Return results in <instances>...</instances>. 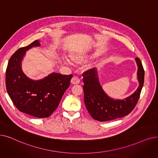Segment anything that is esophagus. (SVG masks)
<instances>
[{
  "label": "esophagus",
  "mask_w": 158,
  "mask_h": 158,
  "mask_svg": "<svg viewBox=\"0 0 158 158\" xmlns=\"http://www.w3.org/2000/svg\"><path fill=\"white\" fill-rule=\"evenodd\" d=\"M70 82L72 85H77V84L79 83L80 80L78 77H73L72 78Z\"/></svg>",
  "instance_id": "obj_1"
}]
</instances>
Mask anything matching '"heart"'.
<instances>
[{"instance_id":"1","label":"heart","mask_w":158,"mask_h":158,"mask_svg":"<svg viewBox=\"0 0 158 158\" xmlns=\"http://www.w3.org/2000/svg\"><path fill=\"white\" fill-rule=\"evenodd\" d=\"M90 56H91V54L87 51L75 52L71 53L70 55L71 59L75 62H77V63L86 61L88 57H90ZM65 62L68 63V60H65ZM91 66L92 65H89V66Z\"/></svg>"}]
</instances>
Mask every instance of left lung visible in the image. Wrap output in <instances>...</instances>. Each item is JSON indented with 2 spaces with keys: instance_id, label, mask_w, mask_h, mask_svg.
Listing matches in <instances>:
<instances>
[{
  "instance_id": "left-lung-1",
  "label": "left lung",
  "mask_w": 158,
  "mask_h": 158,
  "mask_svg": "<svg viewBox=\"0 0 158 158\" xmlns=\"http://www.w3.org/2000/svg\"><path fill=\"white\" fill-rule=\"evenodd\" d=\"M135 61L139 86L133 94L122 100L114 99L106 94L99 81L97 70L92 69L84 73V101L88 111L94 119L100 122L114 120L125 117L135 108L144 83L142 62L138 57Z\"/></svg>"
}]
</instances>
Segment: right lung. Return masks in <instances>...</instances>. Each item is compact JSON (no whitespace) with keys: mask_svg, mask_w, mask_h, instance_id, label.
<instances>
[{"mask_svg":"<svg viewBox=\"0 0 158 158\" xmlns=\"http://www.w3.org/2000/svg\"><path fill=\"white\" fill-rule=\"evenodd\" d=\"M36 40L27 47L18 49L11 57L6 72V86L8 95L20 111L39 118L49 117L57 108L70 86L72 75L56 72L35 80L27 77L22 69L26 52L33 47H40Z\"/></svg>","mask_w":158,"mask_h":158,"instance_id":"1","label":"right lung"}]
</instances>
